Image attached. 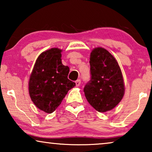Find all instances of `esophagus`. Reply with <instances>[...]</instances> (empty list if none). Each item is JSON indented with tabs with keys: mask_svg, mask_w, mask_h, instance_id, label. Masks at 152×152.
Returning <instances> with one entry per match:
<instances>
[{
	"mask_svg": "<svg viewBox=\"0 0 152 152\" xmlns=\"http://www.w3.org/2000/svg\"><path fill=\"white\" fill-rule=\"evenodd\" d=\"M75 84L77 86H79L81 84V80H77V81H75Z\"/></svg>",
	"mask_w": 152,
	"mask_h": 152,
	"instance_id": "obj_1",
	"label": "esophagus"
}]
</instances>
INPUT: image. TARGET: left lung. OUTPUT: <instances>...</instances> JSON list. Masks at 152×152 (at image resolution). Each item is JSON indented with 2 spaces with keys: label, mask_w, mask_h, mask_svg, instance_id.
Here are the masks:
<instances>
[{
  "label": "left lung",
  "mask_w": 152,
  "mask_h": 152,
  "mask_svg": "<svg viewBox=\"0 0 152 152\" xmlns=\"http://www.w3.org/2000/svg\"><path fill=\"white\" fill-rule=\"evenodd\" d=\"M90 66L91 80L84 86L85 97L96 111H110L124 96V85L120 66L113 56L102 48L91 52Z\"/></svg>",
  "instance_id": "left-lung-1"
}]
</instances>
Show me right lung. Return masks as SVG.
<instances>
[{
    "label": "right lung",
    "instance_id": "obj_1",
    "mask_svg": "<svg viewBox=\"0 0 152 152\" xmlns=\"http://www.w3.org/2000/svg\"><path fill=\"white\" fill-rule=\"evenodd\" d=\"M61 50L51 48L37 58L29 81V93L37 108L51 113L75 83L68 79L70 69L61 63Z\"/></svg>",
    "mask_w": 152,
    "mask_h": 152
}]
</instances>
